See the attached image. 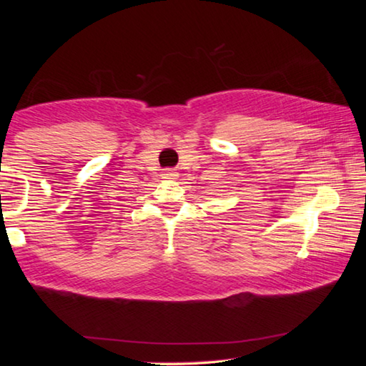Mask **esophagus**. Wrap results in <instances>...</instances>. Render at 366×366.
I'll return each instance as SVG.
<instances>
[{"instance_id":"1","label":"esophagus","mask_w":366,"mask_h":366,"mask_svg":"<svg viewBox=\"0 0 366 366\" xmlns=\"http://www.w3.org/2000/svg\"><path fill=\"white\" fill-rule=\"evenodd\" d=\"M164 176L168 177V179H176L177 172H176L174 169H166V171H164Z\"/></svg>"}]
</instances>
